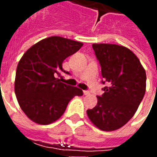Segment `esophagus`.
I'll list each match as a JSON object with an SVG mask.
<instances>
[{
	"label": "esophagus",
	"instance_id": "obj_1",
	"mask_svg": "<svg viewBox=\"0 0 157 157\" xmlns=\"http://www.w3.org/2000/svg\"><path fill=\"white\" fill-rule=\"evenodd\" d=\"M83 94H84V95H86V96H87V95H89V94H90V92H89L88 91H83Z\"/></svg>",
	"mask_w": 157,
	"mask_h": 157
}]
</instances>
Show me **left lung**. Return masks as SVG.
<instances>
[{
	"mask_svg": "<svg viewBox=\"0 0 157 157\" xmlns=\"http://www.w3.org/2000/svg\"><path fill=\"white\" fill-rule=\"evenodd\" d=\"M92 48L109 86L102 89L104 93L98 97L96 107L86 113L97 128L113 131L135 115L145 95L146 74L138 57L124 46L93 44Z\"/></svg>",
	"mask_w": 157,
	"mask_h": 157,
	"instance_id": "obj_1",
	"label": "left lung"
}]
</instances>
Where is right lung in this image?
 Wrapping results in <instances>:
<instances>
[{
    "label": "right lung",
    "mask_w": 157,
    "mask_h": 157,
    "mask_svg": "<svg viewBox=\"0 0 157 157\" xmlns=\"http://www.w3.org/2000/svg\"><path fill=\"white\" fill-rule=\"evenodd\" d=\"M82 45L52 36L33 44L22 55L17 67L14 89L20 108L33 122L43 125L54 123L75 96H82V90L58 78L61 72L68 74L62 68L63 61Z\"/></svg>",
    "instance_id": "add662e5"
}]
</instances>
